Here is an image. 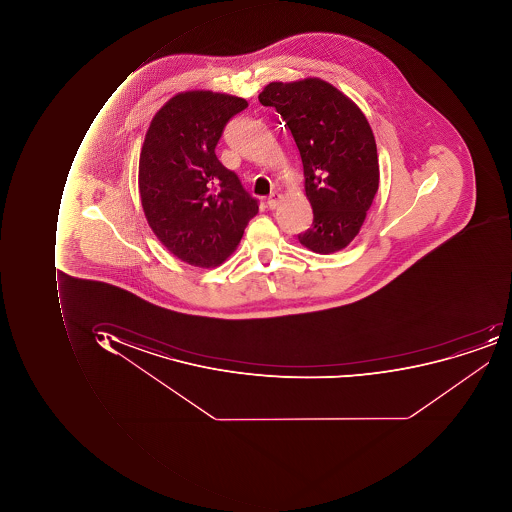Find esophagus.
Here are the masks:
<instances>
[{
	"label": "esophagus",
	"mask_w": 512,
	"mask_h": 512,
	"mask_svg": "<svg viewBox=\"0 0 512 512\" xmlns=\"http://www.w3.org/2000/svg\"><path fill=\"white\" fill-rule=\"evenodd\" d=\"M280 200L281 195L277 194V192H272V194L269 195L266 204H268V208L271 209V211H274V209L277 208L278 204H280Z\"/></svg>",
	"instance_id": "1"
}]
</instances>
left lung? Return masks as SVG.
I'll return each instance as SVG.
<instances>
[{
    "instance_id": "1",
    "label": "left lung",
    "mask_w": 512,
    "mask_h": 512,
    "mask_svg": "<svg viewBox=\"0 0 512 512\" xmlns=\"http://www.w3.org/2000/svg\"><path fill=\"white\" fill-rule=\"evenodd\" d=\"M258 100L275 107L300 152L314 221L298 241L317 254L346 248L360 231L380 180L368 120L346 95L318 78L268 84Z\"/></svg>"
}]
</instances>
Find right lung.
Returning <instances> with one entry per match:
<instances>
[{
  "label": "right lung",
  "instance_id": "1",
  "mask_svg": "<svg viewBox=\"0 0 512 512\" xmlns=\"http://www.w3.org/2000/svg\"><path fill=\"white\" fill-rule=\"evenodd\" d=\"M248 101L184 92L152 118L141 147L138 186L147 223L184 263L212 268L237 248L258 200L224 167L215 146Z\"/></svg>",
  "mask_w": 512,
  "mask_h": 512
}]
</instances>
